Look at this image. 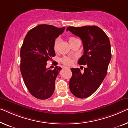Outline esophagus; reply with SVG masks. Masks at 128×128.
<instances>
[{
  "instance_id": "obj_1",
  "label": "esophagus",
  "mask_w": 128,
  "mask_h": 128,
  "mask_svg": "<svg viewBox=\"0 0 128 128\" xmlns=\"http://www.w3.org/2000/svg\"><path fill=\"white\" fill-rule=\"evenodd\" d=\"M63 68H67V69H70V67H68V66H64Z\"/></svg>"
}]
</instances>
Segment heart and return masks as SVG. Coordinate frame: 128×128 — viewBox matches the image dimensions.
<instances>
[{"instance_id":"obj_1","label":"heart","mask_w":128,"mask_h":128,"mask_svg":"<svg viewBox=\"0 0 128 128\" xmlns=\"http://www.w3.org/2000/svg\"><path fill=\"white\" fill-rule=\"evenodd\" d=\"M75 39H76L74 37H70L69 38V42L70 43V42L73 41ZM60 39L59 37L56 38V39L54 40V42H53V49H54V51H57L58 50V45H59V42H60ZM60 62L63 63L65 65H70L72 63V59L70 58H68V57H63V58H60Z\"/></svg>"}]
</instances>
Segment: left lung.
Returning a JSON list of instances; mask_svg holds the SVG:
<instances>
[{"label": "left lung", "instance_id": "8db88e82", "mask_svg": "<svg viewBox=\"0 0 128 128\" xmlns=\"http://www.w3.org/2000/svg\"><path fill=\"white\" fill-rule=\"evenodd\" d=\"M68 30L82 41L84 54L78 64L87 66L83 72L79 68L70 69L72 76L70 80V89L77 98H86L97 90L107 74L112 58L109 38L96 26H70L66 28V31Z\"/></svg>", "mask_w": 128, "mask_h": 128}]
</instances>
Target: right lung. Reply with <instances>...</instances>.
<instances>
[{
  "label": "right lung",
  "instance_id": "obj_1",
  "mask_svg": "<svg viewBox=\"0 0 128 128\" xmlns=\"http://www.w3.org/2000/svg\"><path fill=\"white\" fill-rule=\"evenodd\" d=\"M65 28L40 24L28 31L20 49V70L26 87L33 96L46 100L54 91L55 80L62 70L46 68L47 62L55 56L54 40L62 34Z\"/></svg>",
  "mask_w": 128,
  "mask_h": 128
}]
</instances>
